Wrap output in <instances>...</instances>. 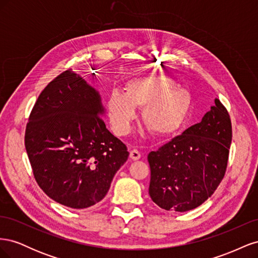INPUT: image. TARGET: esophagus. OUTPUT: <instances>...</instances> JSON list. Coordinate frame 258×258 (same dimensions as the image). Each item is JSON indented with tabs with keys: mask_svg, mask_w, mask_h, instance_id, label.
Returning a JSON list of instances; mask_svg holds the SVG:
<instances>
[{
	"mask_svg": "<svg viewBox=\"0 0 258 258\" xmlns=\"http://www.w3.org/2000/svg\"><path fill=\"white\" fill-rule=\"evenodd\" d=\"M130 158L132 159V160H139L140 158H141V154H140V152L139 151H137V150H132L131 152H130Z\"/></svg>",
	"mask_w": 258,
	"mask_h": 258,
	"instance_id": "esophagus-1",
	"label": "esophagus"
}]
</instances>
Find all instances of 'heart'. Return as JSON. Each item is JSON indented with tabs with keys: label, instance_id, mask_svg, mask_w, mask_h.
I'll list each match as a JSON object with an SVG mask.
<instances>
[{
	"label": "heart",
	"instance_id": "obj_1",
	"mask_svg": "<svg viewBox=\"0 0 258 258\" xmlns=\"http://www.w3.org/2000/svg\"><path fill=\"white\" fill-rule=\"evenodd\" d=\"M190 92L166 75L135 77L124 86V93L114 90L107 99L112 129L117 136L127 135L143 107L142 119L157 137H170L181 128L191 107Z\"/></svg>",
	"mask_w": 258,
	"mask_h": 258
}]
</instances>
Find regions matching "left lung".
<instances>
[{
  "instance_id": "8db88e82",
  "label": "left lung",
  "mask_w": 258,
  "mask_h": 258,
  "mask_svg": "<svg viewBox=\"0 0 258 258\" xmlns=\"http://www.w3.org/2000/svg\"><path fill=\"white\" fill-rule=\"evenodd\" d=\"M231 138L228 112L215 99L200 122L148 154L152 200L171 212H186L204 204L225 175Z\"/></svg>"
}]
</instances>
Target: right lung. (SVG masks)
<instances>
[{"label":"right lung","instance_id":"obj_1","mask_svg":"<svg viewBox=\"0 0 258 258\" xmlns=\"http://www.w3.org/2000/svg\"><path fill=\"white\" fill-rule=\"evenodd\" d=\"M99 91L72 70L50 82L38 97L25 144L38 186L72 209L102 200L129 152L106 129Z\"/></svg>","mask_w":258,"mask_h":258}]
</instances>
